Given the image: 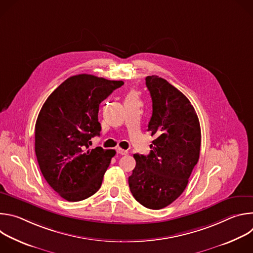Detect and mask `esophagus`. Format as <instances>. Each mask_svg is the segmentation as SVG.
Here are the masks:
<instances>
[{"label": "esophagus", "mask_w": 253, "mask_h": 253, "mask_svg": "<svg viewBox=\"0 0 253 253\" xmlns=\"http://www.w3.org/2000/svg\"><path fill=\"white\" fill-rule=\"evenodd\" d=\"M116 151H117V153L120 154V155H127V154H128V151H127V150H124V149H122V148H117Z\"/></svg>", "instance_id": "1"}]
</instances>
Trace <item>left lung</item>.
I'll return each instance as SVG.
<instances>
[{"label": "left lung", "mask_w": 253, "mask_h": 253, "mask_svg": "<svg viewBox=\"0 0 253 253\" xmlns=\"http://www.w3.org/2000/svg\"><path fill=\"white\" fill-rule=\"evenodd\" d=\"M145 80L152 99L147 131L155 139L149 155L134 154L136 166L128 183L140 204L157 210L186 188L199 159L201 131L194 108L183 93L158 76Z\"/></svg>", "instance_id": "obj_1"}]
</instances>
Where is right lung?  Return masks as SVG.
<instances>
[{
  "mask_svg": "<svg viewBox=\"0 0 253 253\" xmlns=\"http://www.w3.org/2000/svg\"><path fill=\"white\" fill-rule=\"evenodd\" d=\"M123 81L80 74L65 80L45 101L35 126V152L48 184L76 202L95 194L115 150L89 149L99 136L100 103Z\"/></svg>",
  "mask_w": 253,
  "mask_h": 253,
  "instance_id": "1",
  "label": "right lung"
}]
</instances>
